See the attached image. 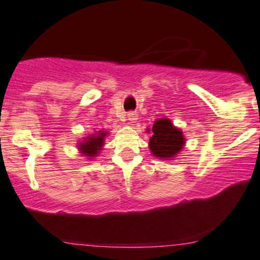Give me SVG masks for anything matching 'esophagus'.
<instances>
[{
	"label": "esophagus",
	"mask_w": 260,
	"mask_h": 260,
	"mask_svg": "<svg viewBox=\"0 0 260 260\" xmlns=\"http://www.w3.org/2000/svg\"><path fill=\"white\" fill-rule=\"evenodd\" d=\"M127 118L128 121H131V123H134L137 121V118H138V116H137L136 112H128Z\"/></svg>",
	"instance_id": "1"
}]
</instances>
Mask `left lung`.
<instances>
[{"label":"left lung","instance_id":"8db88e82","mask_svg":"<svg viewBox=\"0 0 260 260\" xmlns=\"http://www.w3.org/2000/svg\"><path fill=\"white\" fill-rule=\"evenodd\" d=\"M153 137H150V150L156 157H174L183 148L184 138L180 129L174 127L171 121L162 118L154 123Z\"/></svg>","mask_w":260,"mask_h":260}]
</instances>
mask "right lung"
Returning <instances> with one entry per match:
<instances>
[{
    "instance_id": "1",
    "label": "right lung",
    "mask_w": 260,
    "mask_h": 260,
    "mask_svg": "<svg viewBox=\"0 0 260 260\" xmlns=\"http://www.w3.org/2000/svg\"><path fill=\"white\" fill-rule=\"evenodd\" d=\"M106 133L105 132H99V134H95L92 137H88V139L85 142L79 143V149L82 150V153L86 155V156H95L98 154V151L100 150V148L103 147L104 138H105Z\"/></svg>"
}]
</instances>
